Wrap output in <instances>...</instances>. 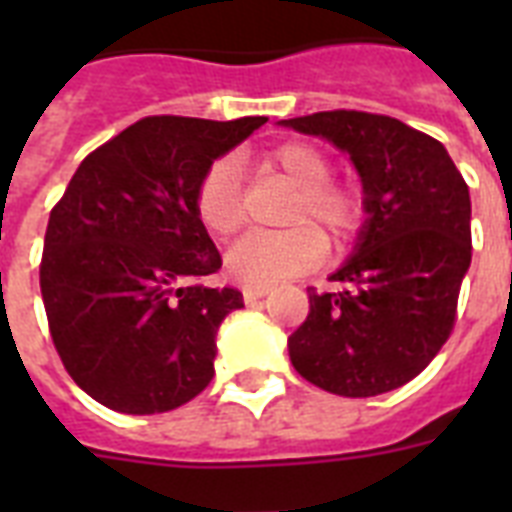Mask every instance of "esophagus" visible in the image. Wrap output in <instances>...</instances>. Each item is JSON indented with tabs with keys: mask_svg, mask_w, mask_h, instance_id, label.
<instances>
[{
	"mask_svg": "<svg viewBox=\"0 0 512 512\" xmlns=\"http://www.w3.org/2000/svg\"><path fill=\"white\" fill-rule=\"evenodd\" d=\"M241 295H244V303L255 305L257 300H263V297L268 295V287H265V284H244Z\"/></svg>",
	"mask_w": 512,
	"mask_h": 512,
	"instance_id": "obj_1",
	"label": "esophagus"
}]
</instances>
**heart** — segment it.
Returning <instances> with one entry per match:
<instances>
[{
  "label": "heart",
  "mask_w": 512,
  "mask_h": 512,
  "mask_svg": "<svg viewBox=\"0 0 512 512\" xmlns=\"http://www.w3.org/2000/svg\"><path fill=\"white\" fill-rule=\"evenodd\" d=\"M265 164L295 185V201L287 212L292 228L276 233H249L225 257L228 271L247 284H276L311 271L332 244L350 239L364 220V199L356 185L337 183L327 151L308 140H289L265 154ZM196 215L215 236H233L244 225L241 170L236 159H217L196 188Z\"/></svg>",
  "instance_id": "heart-1"
}]
</instances>
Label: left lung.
<instances>
[{"label":"left lung","mask_w":512,"mask_h":512,"mask_svg":"<svg viewBox=\"0 0 512 512\" xmlns=\"http://www.w3.org/2000/svg\"><path fill=\"white\" fill-rule=\"evenodd\" d=\"M350 156L364 185L366 223L329 281L308 289L311 313L289 337V358L316 388L369 398L414 380L457 321L470 268V193L436 138L366 111L284 119Z\"/></svg>","instance_id":"obj_1"}]
</instances>
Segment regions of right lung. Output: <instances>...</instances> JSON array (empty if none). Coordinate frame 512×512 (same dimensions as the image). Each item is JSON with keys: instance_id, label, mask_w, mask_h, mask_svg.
Wrapping results in <instances>:
<instances>
[{"instance_id": "right-lung-1", "label": "right lung", "mask_w": 512, "mask_h": 512, "mask_svg": "<svg viewBox=\"0 0 512 512\" xmlns=\"http://www.w3.org/2000/svg\"><path fill=\"white\" fill-rule=\"evenodd\" d=\"M265 122L146 116L95 148L52 207L39 265L47 324L71 380L98 404L170 412L215 377L217 329L244 297L199 284L223 260L196 188Z\"/></svg>"}]
</instances>
